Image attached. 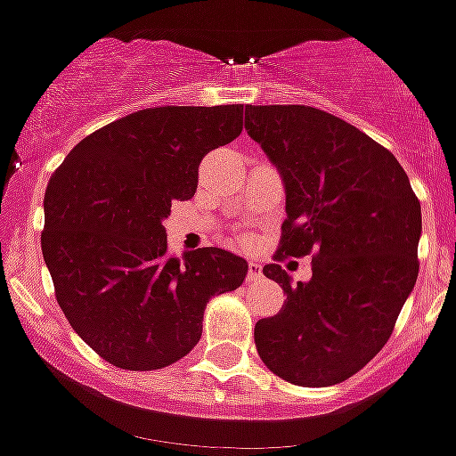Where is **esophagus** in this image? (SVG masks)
Masks as SVG:
<instances>
[{
	"label": "esophagus",
	"mask_w": 456,
	"mask_h": 456,
	"mask_svg": "<svg viewBox=\"0 0 456 456\" xmlns=\"http://www.w3.org/2000/svg\"><path fill=\"white\" fill-rule=\"evenodd\" d=\"M261 264H256V261H250L248 264V281H256V279H261Z\"/></svg>",
	"instance_id": "obj_1"
}]
</instances>
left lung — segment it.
Returning a JSON list of instances; mask_svg holds the SVG:
<instances>
[{"instance_id":"left-lung-1","label":"left lung","mask_w":456,"mask_h":456,"mask_svg":"<svg viewBox=\"0 0 456 456\" xmlns=\"http://www.w3.org/2000/svg\"><path fill=\"white\" fill-rule=\"evenodd\" d=\"M246 130L277 166L286 222L274 259L313 256L292 286L279 264L281 310L259 319L255 346L281 379L335 386L386 346L419 274L421 204L390 151L313 106H246Z\"/></svg>"}]
</instances>
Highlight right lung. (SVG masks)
<instances>
[{
    "instance_id": "add662e5",
    "label": "right lung",
    "mask_w": 456,
    "mask_h": 456,
    "mask_svg": "<svg viewBox=\"0 0 456 456\" xmlns=\"http://www.w3.org/2000/svg\"><path fill=\"white\" fill-rule=\"evenodd\" d=\"M243 128V106H159L81 139L44 197L42 252L60 308L108 363L159 370L201 339L210 297L248 273L222 248L168 255L164 219L195 195L200 164Z\"/></svg>"
}]
</instances>
